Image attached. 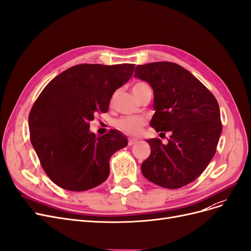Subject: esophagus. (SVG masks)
<instances>
[{"instance_id": "obj_1", "label": "esophagus", "mask_w": 251, "mask_h": 251, "mask_svg": "<svg viewBox=\"0 0 251 251\" xmlns=\"http://www.w3.org/2000/svg\"><path fill=\"white\" fill-rule=\"evenodd\" d=\"M137 143V140H135V138H128V146H132L134 144Z\"/></svg>"}]
</instances>
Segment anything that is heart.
I'll return each instance as SVG.
<instances>
[{
    "instance_id": "1",
    "label": "heart",
    "mask_w": 251,
    "mask_h": 251,
    "mask_svg": "<svg viewBox=\"0 0 251 251\" xmlns=\"http://www.w3.org/2000/svg\"><path fill=\"white\" fill-rule=\"evenodd\" d=\"M146 91H151V89L148 83L143 82V81H138V82L134 83V86L132 87V93H133L134 97L141 95L142 93H144ZM117 95H118V92H116L113 95V98H111V100H110L111 104L114 103ZM145 124H146V121L144 118L134 117V116L122 117L116 122V126L120 129V130H122L130 135H136L140 133L143 130V127L145 126Z\"/></svg>"
}]
</instances>
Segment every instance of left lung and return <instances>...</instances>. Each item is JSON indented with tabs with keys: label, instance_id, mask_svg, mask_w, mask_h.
<instances>
[{
	"label": "left lung",
	"instance_id": "left-lung-1",
	"mask_svg": "<svg viewBox=\"0 0 251 251\" xmlns=\"http://www.w3.org/2000/svg\"><path fill=\"white\" fill-rule=\"evenodd\" d=\"M134 76L153 89L155 114L150 125L157 132H171L166 145L159 138L147 140L151 154L143 162L142 173L161 187H183L201 176L216 152L222 131L218 102L176 63L138 65Z\"/></svg>",
	"mask_w": 251,
	"mask_h": 251
}]
</instances>
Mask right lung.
<instances>
[{
	"label": "right lung",
	"mask_w": 251,
	"mask_h": 251,
	"mask_svg": "<svg viewBox=\"0 0 251 251\" xmlns=\"http://www.w3.org/2000/svg\"><path fill=\"white\" fill-rule=\"evenodd\" d=\"M134 64H79L46 86L29 115L31 143L41 166L59 187L85 191L103 183L109 159L128 142L119 130L96 136L90 121L106 113L115 91L133 74Z\"/></svg>",
	"instance_id": "right-lung-1"
}]
</instances>
